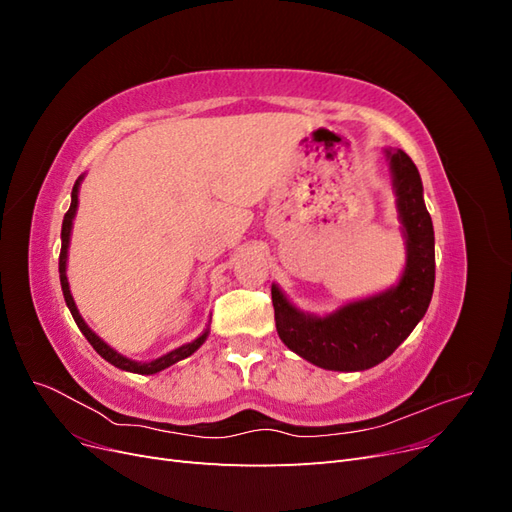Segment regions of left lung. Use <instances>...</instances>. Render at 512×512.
<instances>
[{
    "label": "left lung",
    "mask_w": 512,
    "mask_h": 512,
    "mask_svg": "<svg viewBox=\"0 0 512 512\" xmlns=\"http://www.w3.org/2000/svg\"><path fill=\"white\" fill-rule=\"evenodd\" d=\"M386 160L406 237V269L397 286L352 301L322 318L303 314L280 288L271 286L277 335L292 352L322 369L363 371L389 359L421 322L431 301L436 250L431 215L423 200V181L408 153L401 149H386Z\"/></svg>",
    "instance_id": "left-lung-1"
}]
</instances>
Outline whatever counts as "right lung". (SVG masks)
<instances>
[{
	"instance_id": "add662e5",
	"label": "right lung",
	"mask_w": 512,
	"mask_h": 512,
	"mask_svg": "<svg viewBox=\"0 0 512 512\" xmlns=\"http://www.w3.org/2000/svg\"><path fill=\"white\" fill-rule=\"evenodd\" d=\"M81 181H83V177H79V179H76V183H74V188H72V203H70L68 213L64 215V224H61L59 282H61V290H64L66 305H68L70 314H72V318H74V322H76V327L81 329V333L87 337V342H89L91 346H94V350L102 356L104 361H108V363L115 365V367H119V369H123V371H132V374H145V376L158 374V371H162V369H166V367H170V365H175V363H177V361H181V359H188L190 354H194L200 346L205 344V339H207V335H209V329H207L203 335H200V337H196L194 342L185 344V346H179L177 350H173V352H168V354L160 356V359H156V361H151V363H138V361L128 359V356L119 354L117 350H113L111 346H108L106 342H102V339L87 327V322H85V320H83V316L79 314V309H76V303H74V299H72V292H70L68 277H66V262H68L70 232H72V220H74V215H76V207H79V188H81Z\"/></svg>"
}]
</instances>
